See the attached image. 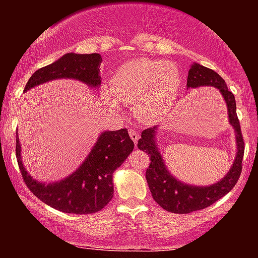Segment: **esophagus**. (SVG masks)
Here are the masks:
<instances>
[{"instance_id":"1","label":"esophagus","mask_w":258,"mask_h":258,"mask_svg":"<svg viewBox=\"0 0 258 258\" xmlns=\"http://www.w3.org/2000/svg\"><path fill=\"white\" fill-rule=\"evenodd\" d=\"M128 133H130V137H131V139L133 141V143L137 144V142L139 139V132L136 131V130H130Z\"/></svg>"}]
</instances>
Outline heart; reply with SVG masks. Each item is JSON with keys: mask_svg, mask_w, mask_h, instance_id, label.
Wrapping results in <instances>:
<instances>
[{"mask_svg": "<svg viewBox=\"0 0 258 258\" xmlns=\"http://www.w3.org/2000/svg\"><path fill=\"white\" fill-rule=\"evenodd\" d=\"M111 92L105 99L116 104V99L132 104L141 120L147 122L161 119L171 110L179 90V74L171 63L158 59H133L114 74Z\"/></svg>", "mask_w": 258, "mask_h": 258, "instance_id": "heart-1", "label": "heart"}]
</instances>
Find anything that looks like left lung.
<instances>
[{
    "instance_id": "8db88e82",
    "label": "left lung",
    "mask_w": 258,
    "mask_h": 258,
    "mask_svg": "<svg viewBox=\"0 0 258 258\" xmlns=\"http://www.w3.org/2000/svg\"><path fill=\"white\" fill-rule=\"evenodd\" d=\"M188 87L195 88L200 86H212L221 91L222 96L227 103L229 122L235 130L236 158L229 172L218 183L209 186L188 185L177 180L168 173L162 161L161 155L155 146V130L156 127L144 130L138 141V149L148 153L150 156L149 167L147 168L146 178L153 199L164 210L173 214H190L193 211L206 209L210 205L220 200L234 188L238 182L242 170V158H244V138L240 128L238 115H236V104L234 94L228 90L226 81L212 69L203 65L193 63L188 73Z\"/></svg>"
}]
</instances>
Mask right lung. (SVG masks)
<instances>
[{"mask_svg": "<svg viewBox=\"0 0 258 258\" xmlns=\"http://www.w3.org/2000/svg\"><path fill=\"white\" fill-rule=\"evenodd\" d=\"M102 57L97 53H68L53 64L35 72L26 82L24 92L54 79H76L98 87L100 85ZM135 144L126 128L105 131L100 135L88 158L76 172L61 182L44 185L29 176L20 160V144L17 136L16 155L26 186L35 197L53 209L67 214L88 215L98 212L108 205L114 194L112 172L121 166Z\"/></svg>", "mask_w": 258, "mask_h": 258, "instance_id": "right-lung-1", "label": "right lung"}]
</instances>
